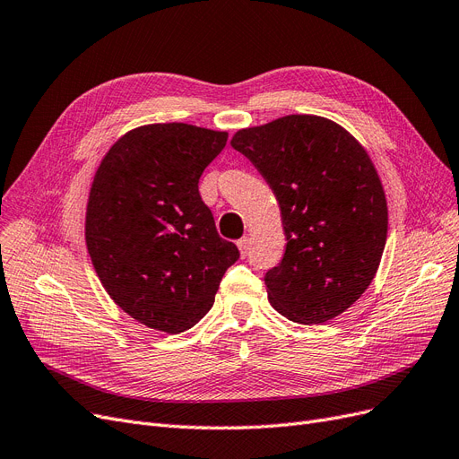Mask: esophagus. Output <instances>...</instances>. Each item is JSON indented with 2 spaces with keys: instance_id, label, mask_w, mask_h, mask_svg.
<instances>
[{
  "instance_id": "obj_1",
  "label": "esophagus",
  "mask_w": 459,
  "mask_h": 459,
  "mask_svg": "<svg viewBox=\"0 0 459 459\" xmlns=\"http://www.w3.org/2000/svg\"><path fill=\"white\" fill-rule=\"evenodd\" d=\"M237 247H239L241 256L245 258L248 255V250H250V239H248V237H241V239L237 241Z\"/></svg>"
}]
</instances>
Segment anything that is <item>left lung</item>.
<instances>
[{
  "mask_svg": "<svg viewBox=\"0 0 459 459\" xmlns=\"http://www.w3.org/2000/svg\"><path fill=\"white\" fill-rule=\"evenodd\" d=\"M231 146L279 201L287 248L264 281L284 317L319 325L368 289L387 239V203L368 153L338 123L287 116L243 129Z\"/></svg>",
  "mask_w": 459,
  "mask_h": 459,
  "instance_id": "left-lung-1",
  "label": "left lung"
}]
</instances>
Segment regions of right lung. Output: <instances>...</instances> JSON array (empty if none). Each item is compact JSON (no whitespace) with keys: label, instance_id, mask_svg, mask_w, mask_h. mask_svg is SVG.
<instances>
[{"label":"right lung","instance_id":"add662e5","mask_svg":"<svg viewBox=\"0 0 459 459\" xmlns=\"http://www.w3.org/2000/svg\"><path fill=\"white\" fill-rule=\"evenodd\" d=\"M228 133L186 123L138 127L109 148L89 194L85 239L114 302L150 328L199 323L239 248L222 239L199 178Z\"/></svg>","mask_w":459,"mask_h":459}]
</instances>
